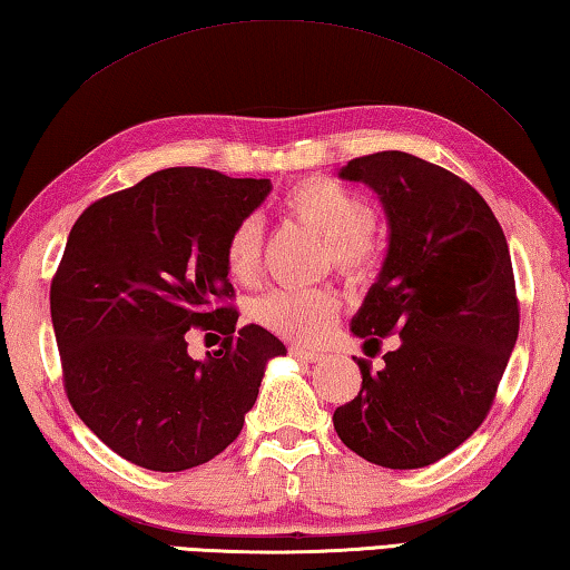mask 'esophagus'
Listing matches in <instances>:
<instances>
[{
  "label": "esophagus",
  "instance_id": "esophagus-1",
  "mask_svg": "<svg viewBox=\"0 0 570 570\" xmlns=\"http://www.w3.org/2000/svg\"><path fill=\"white\" fill-rule=\"evenodd\" d=\"M291 355L297 357L301 363H317L321 361V353H313V351H303V347H291Z\"/></svg>",
  "mask_w": 570,
  "mask_h": 570
}]
</instances>
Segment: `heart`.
Listing matches in <instances>:
<instances>
[{
  "instance_id": "heart-1",
  "label": "heart",
  "mask_w": 570,
  "mask_h": 570,
  "mask_svg": "<svg viewBox=\"0 0 570 570\" xmlns=\"http://www.w3.org/2000/svg\"><path fill=\"white\" fill-rule=\"evenodd\" d=\"M285 213L295 223L325 237V263L337 273L363 283L381 265L383 245L377 239L371 203L331 177H305L283 197ZM263 223L257 215L237 219L225 239V267L233 279L253 285L263 265ZM341 311V297L331 285L279 287L257 303L255 315L267 331L293 343H317L331 333Z\"/></svg>"
}]
</instances>
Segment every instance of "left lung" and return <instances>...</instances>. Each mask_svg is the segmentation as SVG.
Here are the masks:
<instances>
[{"mask_svg":"<svg viewBox=\"0 0 570 570\" xmlns=\"http://www.w3.org/2000/svg\"><path fill=\"white\" fill-rule=\"evenodd\" d=\"M371 185L391 223L383 273L353 333L371 357L395 335L385 365L333 413L341 441L365 461L411 471L441 461L491 413L518 307L511 253L493 209L445 167L387 149L355 157L341 173Z\"/></svg>","mask_w":570,"mask_h":570,"instance_id":"obj_1","label":"left lung"}]
</instances>
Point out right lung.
<instances>
[{
	"label": "right lung",
	"instance_id": "obj_1",
	"mask_svg": "<svg viewBox=\"0 0 570 570\" xmlns=\"http://www.w3.org/2000/svg\"><path fill=\"white\" fill-rule=\"evenodd\" d=\"M269 179L167 167L95 199L69 233L49 307L69 405L107 448L147 471L213 461L243 431L269 357L285 345L237 327L225 239ZM189 326L224 335L186 355Z\"/></svg>",
	"mask_w": 570,
	"mask_h": 570
}]
</instances>
